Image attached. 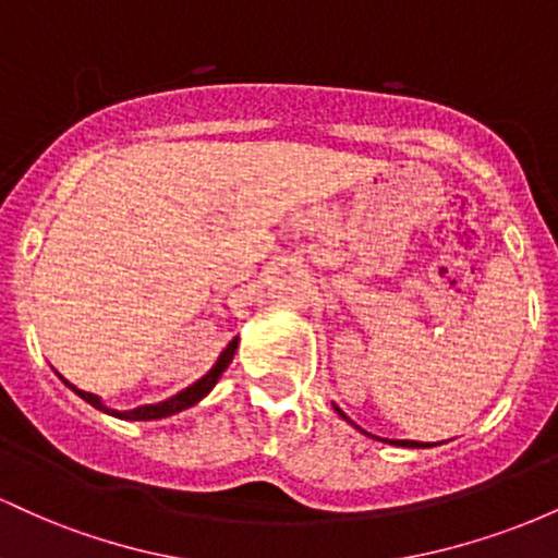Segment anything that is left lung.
<instances>
[{"label":"left lung","instance_id":"left-lung-1","mask_svg":"<svg viewBox=\"0 0 558 558\" xmlns=\"http://www.w3.org/2000/svg\"><path fill=\"white\" fill-rule=\"evenodd\" d=\"M336 412L341 414L343 420H349V417H345V414H343L341 409H338V407H336ZM349 422H351V420H349ZM390 444H396V446H407V448H425V446H430V444H420V440H390Z\"/></svg>","mask_w":558,"mask_h":558}]
</instances>
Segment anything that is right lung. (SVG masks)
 Returning <instances> with one entry per match:
<instances>
[{
  "mask_svg": "<svg viewBox=\"0 0 558 558\" xmlns=\"http://www.w3.org/2000/svg\"><path fill=\"white\" fill-rule=\"evenodd\" d=\"M235 349H239V338H233V341H230L226 349H222V354L217 356V362H215V367L209 369L207 375L202 377V380H196L194 386H189L185 390H181V393H175V396H170V399H165V401H159V403H146V407H136V409H128V412H118V409H110V407H105V403H101V399L99 396H94V393H86V390H81V388H75L73 383H68L65 377H62V383H65V386L73 390V393H78L83 401H88L92 403V407H96L99 409V412H107V414H112V417H118V420H162V417H170V414H178V412H183V409H189V407H194V403H198L204 399V396L209 393V390L215 388V383L220 380V375L226 373L228 369V364L233 362V354H235Z\"/></svg>",
  "mask_w": 558,
  "mask_h": 558,
  "instance_id": "obj_1",
  "label": "right lung"
}]
</instances>
